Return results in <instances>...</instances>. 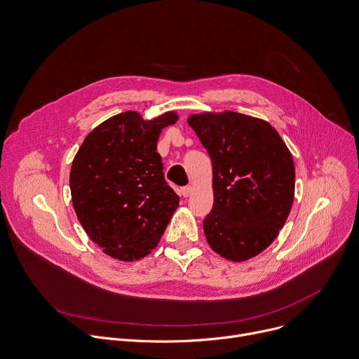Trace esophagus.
Segmentation results:
<instances>
[{
  "mask_svg": "<svg viewBox=\"0 0 359 359\" xmlns=\"http://www.w3.org/2000/svg\"><path fill=\"white\" fill-rule=\"evenodd\" d=\"M191 191H193V187H191V186H184V187L180 189V193H182L183 197H189V196L191 194Z\"/></svg>",
  "mask_w": 359,
  "mask_h": 359,
  "instance_id": "esophagus-1",
  "label": "esophagus"
}]
</instances>
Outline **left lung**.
Instances as JSON below:
<instances>
[{
  "label": "left lung",
  "mask_w": 359,
  "mask_h": 359,
  "mask_svg": "<svg viewBox=\"0 0 359 359\" xmlns=\"http://www.w3.org/2000/svg\"><path fill=\"white\" fill-rule=\"evenodd\" d=\"M189 125L213 166L215 203L203 220L210 247L244 262L266 250L283 229L294 200L291 153L277 130L237 112L203 114Z\"/></svg>",
  "instance_id": "1"
}]
</instances>
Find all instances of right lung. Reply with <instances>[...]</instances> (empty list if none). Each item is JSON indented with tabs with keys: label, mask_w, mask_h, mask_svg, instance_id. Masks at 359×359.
<instances>
[{
	"label": "right lung",
	"mask_w": 359,
	"mask_h": 359,
	"mask_svg": "<svg viewBox=\"0 0 359 359\" xmlns=\"http://www.w3.org/2000/svg\"><path fill=\"white\" fill-rule=\"evenodd\" d=\"M173 112L146 122L136 112L109 118L83 140L69 186L79 223L104 251L122 262L144 257L165 233L180 197L166 183L156 151Z\"/></svg>",
	"instance_id": "right-lung-1"
}]
</instances>
